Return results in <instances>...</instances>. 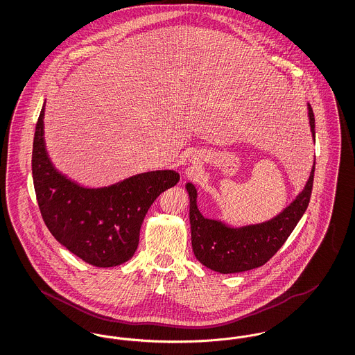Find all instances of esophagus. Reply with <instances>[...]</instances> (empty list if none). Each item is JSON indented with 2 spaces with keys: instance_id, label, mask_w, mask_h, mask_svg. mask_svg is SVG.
Listing matches in <instances>:
<instances>
[{
  "instance_id": "34e87169",
  "label": "esophagus",
  "mask_w": 355,
  "mask_h": 355,
  "mask_svg": "<svg viewBox=\"0 0 355 355\" xmlns=\"http://www.w3.org/2000/svg\"><path fill=\"white\" fill-rule=\"evenodd\" d=\"M190 164H191L193 166H196V165L200 164V159H198L197 157H193V158H190Z\"/></svg>"
}]
</instances>
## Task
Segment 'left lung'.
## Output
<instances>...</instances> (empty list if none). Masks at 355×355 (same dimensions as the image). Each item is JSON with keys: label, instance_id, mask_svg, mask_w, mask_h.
I'll return each mask as SVG.
<instances>
[{"label": "left lung", "instance_id": "1", "mask_svg": "<svg viewBox=\"0 0 355 355\" xmlns=\"http://www.w3.org/2000/svg\"><path fill=\"white\" fill-rule=\"evenodd\" d=\"M307 117L313 141H315V119L307 102ZM315 162L304 189L277 216L268 220L245 225H230L225 220L206 218L197 205V189L186 182L190 209L191 246L196 258L210 270L233 274L265 265L285 243L310 202Z\"/></svg>", "mask_w": 355, "mask_h": 355}]
</instances>
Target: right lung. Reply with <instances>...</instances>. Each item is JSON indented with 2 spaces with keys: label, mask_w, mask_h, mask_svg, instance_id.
<instances>
[{
  "label": "right lung",
  "mask_w": 355,
  "mask_h": 355,
  "mask_svg": "<svg viewBox=\"0 0 355 355\" xmlns=\"http://www.w3.org/2000/svg\"><path fill=\"white\" fill-rule=\"evenodd\" d=\"M45 102L35 125L32 171L38 206L53 236L86 263L113 268L129 261L154 200L177 185L175 170L139 173L100 187L80 185L57 169L44 137Z\"/></svg>",
  "instance_id": "right-lung-1"
}]
</instances>
